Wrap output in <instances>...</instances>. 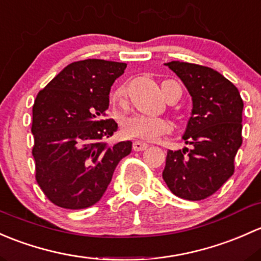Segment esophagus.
Listing matches in <instances>:
<instances>
[{"instance_id":"34e87169","label":"esophagus","mask_w":261,"mask_h":261,"mask_svg":"<svg viewBox=\"0 0 261 261\" xmlns=\"http://www.w3.org/2000/svg\"><path fill=\"white\" fill-rule=\"evenodd\" d=\"M148 147V144L147 143H143V142H139V141H136L133 142V149L136 150V152H139V150H144Z\"/></svg>"}]
</instances>
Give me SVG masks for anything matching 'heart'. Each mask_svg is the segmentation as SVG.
Returning a JSON list of instances; mask_svg holds the SVG:
<instances>
[{"instance_id":"obj_1","label":"heart","mask_w":261,"mask_h":261,"mask_svg":"<svg viewBox=\"0 0 261 261\" xmlns=\"http://www.w3.org/2000/svg\"><path fill=\"white\" fill-rule=\"evenodd\" d=\"M173 84H176V83L172 82V80H165L161 84V89H162V93L166 99H168V96H170L171 87ZM125 95H127V88L123 85V87L117 88L114 93L112 94V101L115 104H119V106H123ZM170 130V122L163 119V118L137 114L125 118L122 122L123 136L132 139H139V141H155L161 136L167 134Z\"/></svg>"}]
</instances>
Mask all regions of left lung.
<instances>
[{"mask_svg":"<svg viewBox=\"0 0 261 261\" xmlns=\"http://www.w3.org/2000/svg\"><path fill=\"white\" fill-rule=\"evenodd\" d=\"M192 96V115L182 138L192 148L168 150L162 177L173 195L200 201L214 195L235 171L243 143L244 103L238 88L207 66L166 64Z\"/></svg>","mask_w":261,"mask_h":261,"instance_id":"obj_1","label":"left lung"}]
</instances>
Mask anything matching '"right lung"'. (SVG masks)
Wrapping results in <instances>:
<instances>
[{
  "instance_id": "obj_1",
  "label": "right lung",
  "mask_w": 261,
  "mask_h": 261,
  "mask_svg": "<svg viewBox=\"0 0 261 261\" xmlns=\"http://www.w3.org/2000/svg\"><path fill=\"white\" fill-rule=\"evenodd\" d=\"M127 64L87 59L69 64L39 91L32 107L36 182L47 198L68 210L98 202L132 142L109 146L118 129L106 119L109 91Z\"/></svg>"
}]
</instances>
